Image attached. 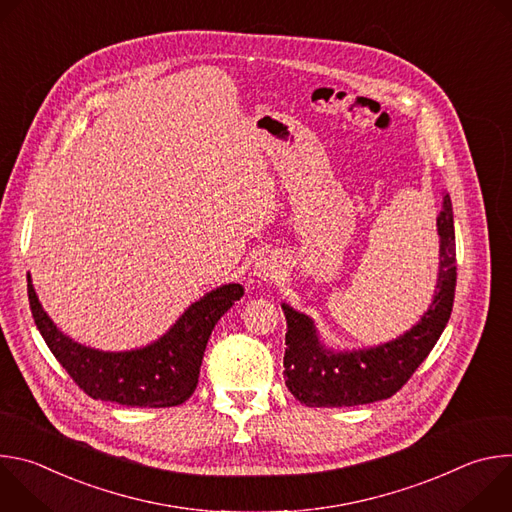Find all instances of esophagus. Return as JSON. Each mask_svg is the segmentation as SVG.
Wrapping results in <instances>:
<instances>
[{
    "instance_id": "34e87169",
    "label": "esophagus",
    "mask_w": 512,
    "mask_h": 512,
    "mask_svg": "<svg viewBox=\"0 0 512 512\" xmlns=\"http://www.w3.org/2000/svg\"><path fill=\"white\" fill-rule=\"evenodd\" d=\"M255 273L257 277H275L279 271H277V263H271V261H261L255 265Z\"/></svg>"
}]
</instances>
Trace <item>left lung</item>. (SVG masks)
Returning <instances> with one entry per match:
<instances>
[{
    "instance_id": "1",
    "label": "left lung",
    "mask_w": 512,
    "mask_h": 512,
    "mask_svg": "<svg viewBox=\"0 0 512 512\" xmlns=\"http://www.w3.org/2000/svg\"><path fill=\"white\" fill-rule=\"evenodd\" d=\"M440 235V271L435 296L421 320L379 346L336 352L326 348L314 320L281 304L287 332L283 377L300 403L308 407H352L389 399L395 395L440 340L454 306L456 291V235L452 200L444 194L437 214Z\"/></svg>"
}]
</instances>
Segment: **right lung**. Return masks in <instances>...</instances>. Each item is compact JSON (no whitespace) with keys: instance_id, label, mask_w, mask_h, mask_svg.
<instances>
[{"instance_id":"right-lung-1","label":"right lung","mask_w":512,"mask_h":512,"mask_svg":"<svg viewBox=\"0 0 512 512\" xmlns=\"http://www.w3.org/2000/svg\"><path fill=\"white\" fill-rule=\"evenodd\" d=\"M241 283L221 285L194 302L156 342L123 352H105L62 334L38 302L30 273V310L50 352L89 397L127 407H176L198 385L200 364L214 324L241 300Z\"/></svg>"}]
</instances>
